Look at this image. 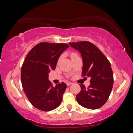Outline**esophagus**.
Instances as JSON below:
<instances>
[{"label": "esophagus", "instance_id": "obj_1", "mask_svg": "<svg viewBox=\"0 0 133 133\" xmlns=\"http://www.w3.org/2000/svg\"><path fill=\"white\" fill-rule=\"evenodd\" d=\"M71 84H72V83H69V82H68V83H66V85H67V86L70 85Z\"/></svg>", "mask_w": 133, "mask_h": 133}]
</instances>
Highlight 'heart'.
Listing matches in <instances>:
<instances>
[{
  "mask_svg": "<svg viewBox=\"0 0 133 133\" xmlns=\"http://www.w3.org/2000/svg\"><path fill=\"white\" fill-rule=\"evenodd\" d=\"M76 56H78V55H77V54H75V53H72V54H70V57H71V58H73L75 57H76ZM61 57H59V59H58V62H59V61L61 60Z\"/></svg>",
  "mask_w": 133,
  "mask_h": 133,
  "instance_id": "b5f03b06",
  "label": "heart"
}]
</instances>
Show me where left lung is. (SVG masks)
Segmentation results:
<instances>
[{"label": "left lung", "instance_id": "obj_1", "mask_svg": "<svg viewBox=\"0 0 133 133\" xmlns=\"http://www.w3.org/2000/svg\"><path fill=\"white\" fill-rule=\"evenodd\" d=\"M69 44L79 50L83 57L82 76L90 78L87 88L79 85L81 91L76 95V101L86 108L98 109L108 100L113 88V74L110 61L91 42L83 41Z\"/></svg>", "mask_w": 133, "mask_h": 133}]
</instances>
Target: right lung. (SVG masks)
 Returning <instances> with one entry per match:
<instances>
[{
  "instance_id": "obj_1",
  "label": "right lung",
  "mask_w": 133,
  "mask_h": 133,
  "mask_svg": "<svg viewBox=\"0 0 133 133\" xmlns=\"http://www.w3.org/2000/svg\"><path fill=\"white\" fill-rule=\"evenodd\" d=\"M69 47L66 43L41 42L27 54L22 66V84L29 102L37 109L50 111L62 101L66 84L62 82L53 87L48 74L55 70L61 54Z\"/></svg>"
}]
</instances>
